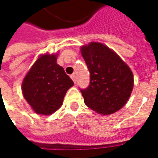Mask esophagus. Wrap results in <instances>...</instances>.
<instances>
[{
	"instance_id": "esophagus-1",
	"label": "esophagus",
	"mask_w": 158,
	"mask_h": 158,
	"mask_svg": "<svg viewBox=\"0 0 158 158\" xmlns=\"http://www.w3.org/2000/svg\"><path fill=\"white\" fill-rule=\"evenodd\" d=\"M70 78H71L72 79V80H73V81L74 82V83H75V82H76V76H75V74H71V75H70Z\"/></svg>"
}]
</instances>
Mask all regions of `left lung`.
Here are the masks:
<instances>
[{
	"mask_svg": "<svg viewBox=\"0 0 158 158\" xmlns=\"http://www.w3.org/2000/svg\"><path fill=\"white\" fill-rule=\"evenodd\" d=\"M90 82L86 89H79L84 103L102 115H110L124 106L130 98L134 76L130 67L110 48L98 43L81 48Z\"/></svg>",
	"mask_w": 158,
	"mask_h": 158,
	"instance_id": "obj_1",
	"label": "left lung"
}]
</instances>
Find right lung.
Returning <instances> with one entry per match:
<instances>
[{"mask_svg":"<svg viewBox=\"0 0 158 158\" xmlns=\"http://www.w3.org/2000/svg\"><path fill=\"white\" fill-rule=\"evenodd\" d=\"M74 82L56 63V55H43L37 60L22 84L24 98L38 114L50 115L62 105Z\"/></svg>","mask_w":158,"mask_h":158,"instance_id":"1","label":"right lung"}]
</instances>
